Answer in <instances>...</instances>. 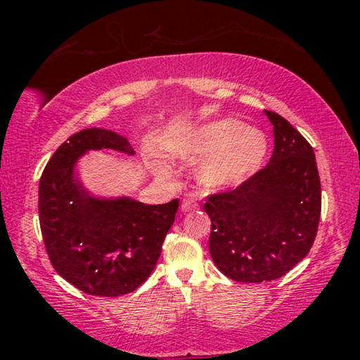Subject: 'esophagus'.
Here are the masks:
<instances>
[{
  "label": "esophagus",
  "mask_w": 360,
  "mask_h": 360,
  "mask_svg": "<svg viewBox=\"0 0 360 360\" xmlns=\"http://www.w3.org/2000/svg\"><path fill=\"white\" fill-rule=\"evenodd\" d=\"M197 208H198V205L195 203L192 198L182 200V203H181V211L182 212H191V211H195Z\"/></svg>",
  "instance_id": "34e87169"
}]
</instances>
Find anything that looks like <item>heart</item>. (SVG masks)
<instances>
[{"label": "heart", "mask_w": 360, "mask_h": 360, "mask_svg": "<svg viewBox=\"0 0 360 360\" xmlns=\"http://www.w3.org/2000/svg\"><path fill=\"white\" fill-rule=\"evenodd\" d=\"M268 150L262 130L233 117L197 125L176 139L172 155L186 163L202 162L195 179L206 191L236 187L259 172Z\"/></svg>", "instance_id": "obj_1"}]
</instances>
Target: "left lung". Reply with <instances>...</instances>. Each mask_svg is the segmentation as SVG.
Listing matches in <instances>:
<instances>
[{
  "mask_svg": "<svg viewBox=\"0 0 360 360\" xmlns=\"http://www.w3.org/2000/svg\"><path fill=\"white\" fill-rule=\"evenodd\" d=\"M275 149L265 168L205 203L210 252L225 276L264 283L284 276L311 249L321 217L314 150L281 115L265 111Z\"/></svg>",
  "mask_w": 360,
  "mask_h": 360,
  "instance_id": "obj_1",
  "label": "left lung"
}]
</instances>
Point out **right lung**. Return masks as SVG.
<instances>
[{
    "label": "right lung",
    "mask_w": 360,
    "mask_h": 360,
    "mask_svg": "<svg viewBox=\"0 0 360 360\" xmlns=\"http://www.w3.org/2000/svg\"><path fill=\"white\" fill-rule=\"evenodd\" d=\"M133 155L112 130L85 129L60 146L39 179V224L52 266L79 290L98 297L133 292L149 278L174 222L179 200L146 205L130 197H96L79 178L89 150Z\"/></svg>",
    "instance_id": "add662e5"
}]
</instances>
